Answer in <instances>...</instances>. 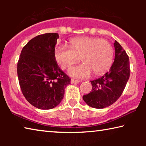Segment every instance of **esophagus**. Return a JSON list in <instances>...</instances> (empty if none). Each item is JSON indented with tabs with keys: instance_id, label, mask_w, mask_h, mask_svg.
I'll return each instance as SVG.
<instances>
[{
	"instance_id": "obj_1",
	"label": "esophagus",
	"mask_w": 146,
	"mask_h": 146,
	"mask_svg": "<svg viewBox=\"0 0 146 146\" xmlns=\"http://www.w3.org/2000/svg\"><path fill=\"white\" fill-rule=\"evenodd\" d=\"M80 80H75V79H73V78H71V84H75V83H78L80 82Z\"/></svg>"
}]
</instances>
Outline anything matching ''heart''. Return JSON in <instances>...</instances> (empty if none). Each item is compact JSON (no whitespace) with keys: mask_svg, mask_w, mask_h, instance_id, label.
I'll return each instance as SVG.
<instances>
[{"mask_svg":"<svg viewBox=\"0 0 146 146\" xmlns=\"http://www.w3.org/2000/svg\"><path fill=\"white\" fill-rule=\"evenodd\" d=\"M113 47L108 40L84 36L71 39L70 48L58 46L55 56L64 70L70 68L80 57L83 63L70 68L69 73L74 77L85 78L92 71L97 75L107 71L113 63Z\"/></svg>","mask_w":146,"mask_h":146,"instance_id":"1","label":"heart"}]
</instances>
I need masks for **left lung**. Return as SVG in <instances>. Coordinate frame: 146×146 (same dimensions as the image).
<instances>
[{"instance_id": "8db88e82", "label": "left lung", "mask_w": 146, "mask_h": 146, "mask_svg": "<svg viewBox=\"0 0 146 146\" xmlns=\"http://www.w3.org/2000/svg\"><path fill=\"white\" fill-rule=\"evenodd\" d=\"M115 60L103 76L91 81L92 91L82 98L90 107L102 109L115 102L123 93L130 75L129 59L117 40L114 43Z\"/></svg>"}]
</instances>
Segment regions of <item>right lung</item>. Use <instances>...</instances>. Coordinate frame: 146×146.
I'll list each match as a JSON object with an SVG mask.
<instances>
[{
	"instance_id": "right-lung-1",
	"label": "right lung",
	"mask_w": 146,
	"mask_h": 146,
	"mask_svg": "<svg viewBox=\"0 0 146 146\" xmlns=\"http://www.w3.org/2000/svg\"><path fill=\"white\" fill-rule=\"evenodd\" d=\"M58 33L40 35L22 49L17 75L26 99L40 110H50L62 100L71 78L61 70L55 56Z\"/></svg>"
}]
</instances>
